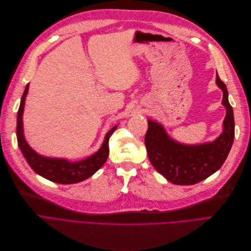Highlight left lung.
I'll list each match as a JSON object with an SVG mask.
<instances>
[{"mask_svg": "<svg viewBox=\"0 0 251 251\" xmlns=\"http://www.w3.org/2000/svg\"><path fill=\"white\" fill-rule=\"evenodd\" d=\"M217 85L223 91L226 114L223 133L213 142L184 145L174 141L163 126L148 119L145 145L150 162L166 180L176 185H193L205 180L221 169L233 145L235 123L228 90L217 74Z\"/></svg>", "mask_w": 251, "mask_h": 251, "instance_id": "left-lung-1", "label": "left lung"}]
</instances>
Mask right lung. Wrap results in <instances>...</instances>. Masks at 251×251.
Wrapping results in <instances>:
<instances>
[{
    "label": "right lung",
    "mask_w": 251,
    "mask_h": 251,
    "mask_svg": "<svg viewBox=\"0 0 251 251\" xmlns=\"http://www.w3.org/2000/svg\"><path fill=\"white\" fill-rule=\"evenodd\" d=\"M28 88L29 83L26 85L25 93L22 95L20 106L17 112L16 135L18 146L23 154V156H25L27 163L35 173L49 181L58 184H75L83 180H87L88 177L92 176L100 168H102V165L106 162L107 158H108L109 138L117 128V126H114L106 134L101 148L86 159L71 162L64 158H50L42 156V155L38 154L29 147L27 142L25 141V135H23L22 115L23 109H25V98L28 92Z\"/></svg>",
    "instance_id": "obj_1"
}]
</instances>
